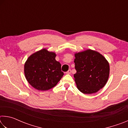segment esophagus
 Listing matches in <instances>:
<instances>
[{"mask_svg": "<svg viewBox=\"0 0 128 128\" xmlns=\"http://www.w3.org/2000/svg\"><path fill=\"white\" fill-rule=\"evenodd\" d=\"M66 74H70V73H71V70H70V69H69V70L66 72Z\"/></svg>", "mask_w": 128, "mask_h": 128, "instance_id": "1", "label": "esophagus"}]
</instances>
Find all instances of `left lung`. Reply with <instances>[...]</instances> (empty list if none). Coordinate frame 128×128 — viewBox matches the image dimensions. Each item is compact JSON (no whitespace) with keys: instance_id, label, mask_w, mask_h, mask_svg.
I'll list each match as a JSON object with an SVG mask.
<instances>
[{"instance_id":"1","label":"left lung","mask_w":128,"mask_h":128,"mask_svg":"<svg viewBox=\"0 0 128 128\" xmlns=\"http://www.w3.org/2000/svg\"><path fill=\"white\" fill-rule=\"evenodd\" d=\"M74 74L77 87L84 94L96 92L107 83L110 66L100 54L92 50L75 54Z\"/></svg>"}]
</instances>
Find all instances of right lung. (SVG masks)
<instances>
[{
	"mask_svg": "<svg viewBox=\"0 0 128 128\" xmlns=\"http://www.w3.org/2000/svg\"><path fill=\"white\" fill-rule=\"evenodd\" d=\"M56 54L46 49L36 52L27 59L24 72L28 82L38 90H48L58 83L64 73L61 64L55 60Z\"/></svg>",
	"mask_w": 128,
	"mask_h": 128,
	"instance_id": "add662e5",
	"label": "right lung"
}]
</instances>
